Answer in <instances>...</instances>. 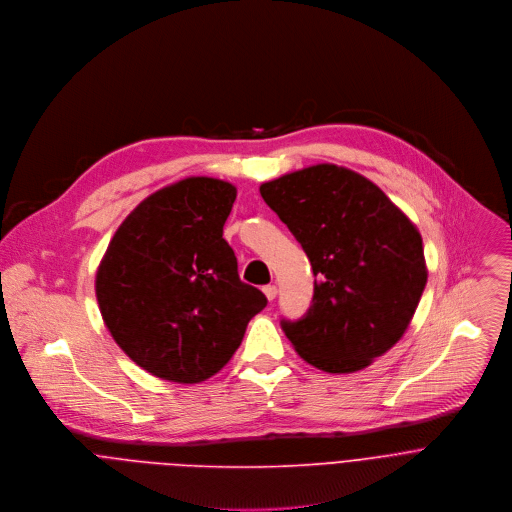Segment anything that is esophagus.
<instances>
[{
    "label": "esophagus",
    "instance_id": "obj_1",
    "mask_svg": "<svg viewBox=\"0 0 512 512\" xmlns=\"http://www.w3.org/2000/svg\"><path fill=\"white\" fill-rule=\"evenodd\" d=\"M262 290H264V294H266V298H268V300H274V298H276V294H278V288H276L274 284H268V286H264Z\"/></svg>",
    "mask_w": 512,
    "mask_h": 512
}]
</instances>
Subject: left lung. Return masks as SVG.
<instances>
[{"mask_svg": "<svg viewBox=\"0 0 512 512\" xmlns=\"http://www.w3.org/2000/svg\"><path fill=\"white\" fill-rule=\"evenodd\" d=\"M268 208L313 266L315 294L280 327L296 353L329 373H353L389 351L428 282L422 236L363 175L315 165L260 185Z\"/></svg>", "mask_w": 512, "mask_h": 512, "instance_id": "1", "label": "left lung"}]
</instances>
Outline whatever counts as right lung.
<instances>
[{
	"mask_svg": "<svg viewBox=\"0 0 512 512\" xmlns=\"http://www.w3.org/2000/svg\"><path fill=\"white\" fill-rule=\"evenodd\" d=\"M236 187L212 177L169 185L133 210L96 272V298L117 345L177 383L218 373L266 296L240 280L222 238Z\"/></svg>",
	"mask_w": 512,
	"mask_h": 512,
	"instance_id": "add662e5",
	"label": "right lung"
}]
</instances>
